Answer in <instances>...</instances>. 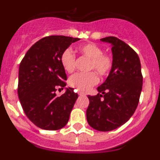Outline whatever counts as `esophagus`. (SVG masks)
Segmentation results:
<instances>
[{
    "label": "esophagus",
    "instance_id": "34e87169",
    "mask_svg": "<svg viewBox=\"0 0 160 160\" xmlns=\"http://www.w3.org/2000/svg\"><path fill=\"white\" fill-rule=\"evenodd\" d=\"M78 94L79 95H85V93L82 92V91H80V90H78Z\"/></svg>",
    "mask_w": 160,
    "mask_h": 160
}]
</instances>
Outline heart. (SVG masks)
I'll return each instance as SVG.
<instances>
[{
	"label": "heart",
	"mask_w": 160,
	"mask_h": 160,
	"mask_svg": "<svg viewBox=\"0 0 160 160\" xmlns=\"http://www.w3.org/2000/svg\"><path fill=\"white\" fill-rule=\"evenodd\" d=\"M78 52L83 57L90 59L87 70H94L87 73H78L69 79V85L80 91H87L98 82V77H107L114 67V57L111 53H103L99 45L94 42H87L78 46ZM61 64L68 73L75 70V55L70 49H65L60 58ZM95 71L96 72H94Z\"/></svg>",
	"instance_id": "obj_1"
}]
</instances>
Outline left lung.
<instances>
[{"label": "left lung", "mask_w": 160, "mask_h": 160, "mask_svg": "<svg viewBox=\"0 0 160 160\" xmlns=\"http://www.w3.org/2000/svg\"><path fill=\"white\" fill-rule=\"evenodd\" d=\"M101 41L112 44L114 67L98 94L88 96L89 125L99 131L116 129L128 122L138 107L142 87L140 60L136 52L123 41L107 37Z\"/></svg>", "instance_id": "left-lung-1"}]
</instances>
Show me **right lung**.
<instances>
[{
	"mask_svg": "<svg viewBox=\"0 0 160 160\" xmlns=\"http://www.w3.org/2000/svg\"><path fill=\"white\" fill-rule=\"evenodd\" d=\"M78 40L61 35L43 38L31 46L20 63V102L29 119L42 129L56 131L69 121L78 95L70 87L61 96L56 91L63 90L67 79L61 55Z\"/></svg>",
	"mask_w": 160,
	"mask_h": 160,
	"instance_id": "1",
	"label": "right lung"
}]
</instances>
